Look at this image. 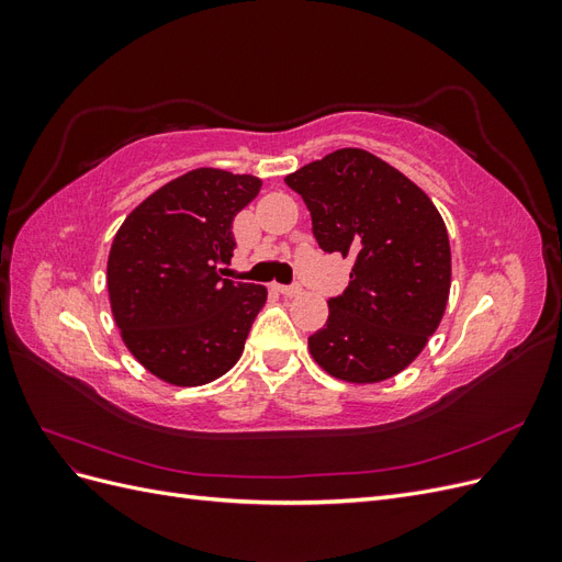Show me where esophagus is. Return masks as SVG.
<instances>
[{"label":"esophagus","mask_w":562,"mask_h":562,"mask_svg":"<svg viewBox=\"0 0 562 562\" xmlns=\"http://www.w3.org/2000/svg\"><path fill=\"white\" fill-rule=\"evenodd\" d=\"M277 293H281L285 297H297V295H302V285H297V283H293V285H277Z\"/></svg>","instance_id":"34e87169"}]
</instances>
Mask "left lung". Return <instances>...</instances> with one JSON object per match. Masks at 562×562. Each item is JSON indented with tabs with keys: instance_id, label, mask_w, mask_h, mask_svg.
Instances as JSON below:
<instances>
[{
	"instance_id": "1",
	"label": "left lung",
	"mask_w": 562,
	"mask_h": 562,
	"mask_svg": "<svg viewBox=\"0 0 562 562\" xmlns=\"http://www.w3.org/2000/svg\"><path fill=\"white\" fill-rule=\"evenodd\" d=\"M307 203L326 252L353 255L349 285L328 300L310 337L333 378L372 384L398 375L427 347L450 295V241L431 199L394 166L345 147L285 176Z\"/></svg>"
}]
</instances>
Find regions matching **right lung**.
Here are the masks:
<instances>
[{
  "label": "right lung",
  "instance_id": "add662e5",
  "mask_svg": "<svg viewBox=\"0 0 562 562\" xmlns=\"http://www.w3.org/2000/svg\"><path fill=\"white\" fill-rule=\"evenodd\" d=\"M262 182L194 168L149 194L108 260L112 314L128 351L168 384L199 386L239 361L267 288L223 279L232 223Z\"/></svg>",
  "mask_w": 562,
  "mask_h": 562
}]
</instances>
